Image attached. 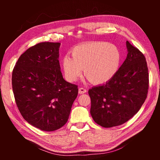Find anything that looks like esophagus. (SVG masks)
Listing matches in <instances>:
<instances>
[{
    "label": "esophagus",
    "mask_w": 160,
    "mask_h": 160,
    "mask_svg": "<svg viewBox=\"0 0 160 160\" xmlns=\"http://www.w3.org/2000/svg\"><path fill=\"white\" fill-rule=\"evenodd\" d=\"M87 92V90L85 89H84V88L81 87L79 88V90H78V93L80 94H83V93H85Z\"/></svg>",
    "instance_id": "esophagus-1"
}]
</instances>
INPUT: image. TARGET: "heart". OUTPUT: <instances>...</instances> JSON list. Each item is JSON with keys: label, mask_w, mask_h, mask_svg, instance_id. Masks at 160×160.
Here are the masks:
<instances>
[{"label": "heart", "mask_w": 160, "mask_h": 160, "mask_svg": "<svg viewBox=\"0 0 160 160\" xmlns=\"http://www.w3.org/2000/svg\"><path fill=\"white\" fill-rule=\"evenodd\" d=\"M71 56L62 58L64 76L68 82H75L81 69L89 81L95 84L111 80L120 69L122 54L117 46L106 42H91L75 47Z\"/></svg>", "instance_id": "heart-1"}]
</instances>
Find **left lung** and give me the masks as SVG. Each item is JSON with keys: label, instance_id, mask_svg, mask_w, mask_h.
Returning <instances> with one entry per match:
<instances>
[{"label": "left lung", "instance_id": "8db88e82", "mask_svg": "<svg viewBox=\"0 0 160 160\" xmlns=\"http://www.w3.org/2000/svg\"><path fill=\"white\" fill-rule=\"evenodd\" d=\"M127 56L118 73L108 82L89 90L90 113L104 128L121 125L140 109L148 89V71L144 56L126 42Z\"/></svg>", "mask_w": 160, "mask_h": 160}]
</instances>
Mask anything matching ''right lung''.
I'll use <instances>...</instances> for the list:
<instances>
[{"label": "right lung", "mask_w": 160, "mask_h": 160, "mask_svg": "<svg viewBox=\"0 0 160 160\" xmlns=\"http://www.w3.org/2000/svg\"><path fill=\"white\" fill-rule=\"evenodd\" d=\"M60 42H40L20 56L12 72L18 110L29 124L45 131L61 128L69 119L78 86L64 79Z\"/></svg>", "instance_id": "add662e5"}]
</instances>
